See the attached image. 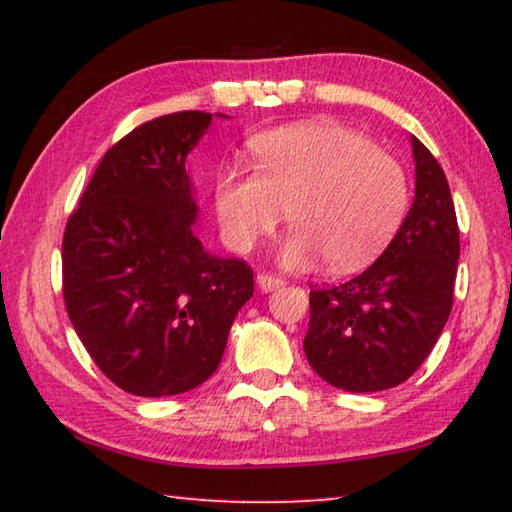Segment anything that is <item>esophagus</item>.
<instances>
[{
	"label": "esophagus",
	"mask_w": 512,
	"mask_h": 512,
	"mask_svg": "<svg viewBox=\"0 0 512 512\" xmlns=\"http://www.w3.org/2000/svg\"><path fill=\"white\" fill-rule=\"evenodd\" d=\"M257 287L262 289L264 293H268V291H275V289L284 287V280H282V277L273 275V273H259L257 275Z\"/></svg>",
	"instance_id": "1"
}]
</instances>
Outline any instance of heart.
<instances>
[{"label":"heart","instance_id":"b5f03b06","mask_svg":"<svg viewBox=\"0 0 512 512\" xmlns=\"http://www.w3.org/2000/svg\"><path fill=\"white\" fill-rule=\"evenodd\" d=\"M255 169L216 178L214 210L225 244L248 253L273 235L289 212L282 262L332 271L368 266L400 228L409 187L391 153L366 135L329 121H305L262 133Z\"/></svg>","mask_w":512,"mask_h":512}]
</instances>
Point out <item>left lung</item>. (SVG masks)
I'll return each mask as SVG.
<instances>
[{
	"label": "left lung",
	"instance_id": "left-lung-1",
	"mask_svg": "<svg viewBox=\"0 0 512 512\" xmlns=\"http://www.w3.org/2000/svg\"><path fill=\"white\" fill-rule=\"evenodd\" d=\"M415 198L391 244L361 275L309 293L302 348L318 377L375 393L409 379L436 345L454 302L458 223L445 171L411 137Z\"/></svg>",
	"mask_w": 512,
	"mask_h": 512
}]
</instances>
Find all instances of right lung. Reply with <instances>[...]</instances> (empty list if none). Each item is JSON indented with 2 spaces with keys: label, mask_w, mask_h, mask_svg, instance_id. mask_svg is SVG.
<instances>
[{
  "label": "right lung",
  "mask_w": 512,
  "mask_h": 512,
  "mask_svg": "<svg viewBox=\"0 0 512 512\" xmlns=\"http://www.w3.org/2000/svg\"><path fill=\"white\" fill-rule=\"evenodd\" d=\"M210 124V112L185 110L137 126L103 155L67 221L69 320L103 375L131 395H178L210 379L255 291L244 259L210 255L192 228L185 160Z\"/></svg>",
  "instance_id": "add662e5"
}]
</instances>
